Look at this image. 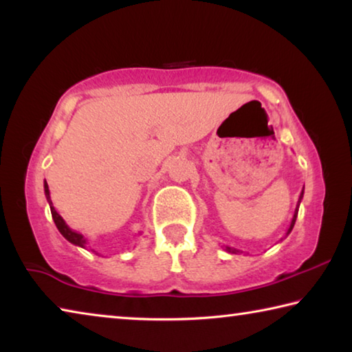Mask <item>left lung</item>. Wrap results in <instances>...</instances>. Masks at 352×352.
Instances as JSON below:
<instances>
[{
    "label": "left lung",
    "instance_id": "left-lung-1",
    "mask_svg": "<svg viewBox=\"0 0 352 352\" xmlns=\"http://www.w3.org/2000/svg\"><path fill=\"white\" fill-rule=\"evenodd\" d=\"M302 195H305V188H302L301 194H300V199H298V204H296V208H295L294 217H292V222H290V226H289V230H287V233H285V236H289L290 231L294 230L295 220H296V216H298V208H300V204H301V200H302ZM225 250H226V252H228V253H239V250H236V248H233V247H228V245H225Z\"/></svg>",
    "mask_w": 352,
    "mask_h": 352
}]
</instances>
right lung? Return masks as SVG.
<instances>
[{
  "label": "right lung",
  "mask_w": 352,
  "mask_h": 352,
  "mask_svg": "<svg viewBox=\"0 0 352 352\" xmlns=\"http://www.w3.org/2000/svg\"><path fill=\"white\" fill-rule=\"evenodd\" d=\"M45 195H46V200H47V204H50V208H51V214H52V219H54V223H56V226H57V230L60 231V234L65 237V239H67L68 242H71V243H74V245H77V247H82V248H85V245H87V239H85V236L83 234H80V233H77V231H74V230H71L69 226L67 225V222H65L63 220V217L60 216V214H58L57 211H56V208L52 206V201H51V195H50V188H47V183H46V180H45Z\"/></svg>",
  "instance_id": "obj_1"
}]
</instances>
